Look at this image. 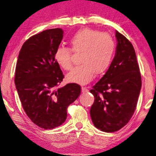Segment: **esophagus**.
Here are the masks:
<instances>
[{"instance_id": "34e87169", "label": "esophagus", "mask_w": 156, "mask_h": 156, "mask_svg": "<svg viewBox=\"0 0 156 156\" xmlns=\"http://www.w3.org/2000/svg\"><path fill=\"white\" fill-rule=\"evenodd\" d=\"M81 89H82V93H87V92H88V89L86 87H82Z\"/></svg>"}]
</instances>
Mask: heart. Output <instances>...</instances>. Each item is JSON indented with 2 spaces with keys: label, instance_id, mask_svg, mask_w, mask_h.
I'll return each instance as SVG.
<instances>
[{
  "label": "heart",
  "instance_id": "heart-1",
  "mask_svg": "<svg viewBox=\"0 0 156 156\" xmlns=\"http://www.w3.org/2000/svg\"><path fill=\"white\" fill-rule=\"evenodd\" d=\"M70 49L60 47L55 52V59L66 70L73 68L72 52L81 53L80 66L67 75L70 83L84 85L90 82L95 75L103 74L111 65L115 50L113 37L108 33L83 28L75 33L70 41Z\"/></svg>",
  "mask_w": 156,
  "mask_h": 156
}]
</instances>
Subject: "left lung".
Returning a JSON list of instances; mask_svg holds the SVG:
<instances>
[{"mask_svg":"<svg viewBox=\"0 0 156 156\" xmlns=\"http://www.w3.org/2000/svg\"><path fill=\"white\" fill-rule=\"evenodd\" d=\"M117 47L107 72L90 92L94 95L90 117L94 126L111 133L127 124L136 108L141 76L132 43L115 30Z\"/></svg>","mask_w":156,"mask_h":156,"instance_id":"1","label":"left lung"}]
</instances>
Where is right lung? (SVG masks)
Instances as JSON below:
<instances>
[{
  "instance_id": "add662e5",
  "label": "right lung",
  "mask_w": 156,
  "mask_h": 156,
  "mask_svg": "<svg viewBox=\"0 0 156 156\" xmlns=\"http://www.w3.org/2000/svg\"><path fill=\"white\" fill-rule=\"evenodd\" d=\"M61 28L43 30L23 43L16 67L15 84L26 115L43 129L62 125L68 105L80 94V86L68 83L57 87L64 76L55 59L63 37Z\"/></svg>"
}]
</instances>
